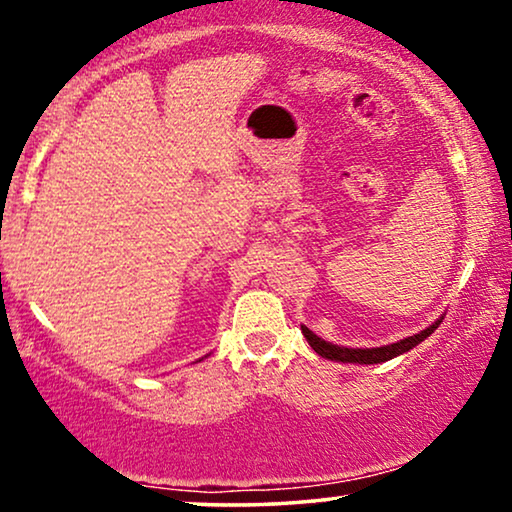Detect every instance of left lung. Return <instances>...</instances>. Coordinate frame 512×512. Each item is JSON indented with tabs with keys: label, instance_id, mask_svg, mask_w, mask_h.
<instances>
[{
	"label": "left lung",
	"instance_id": "8db88e82",
	"mask_svg": "<svg viewBox=\"0 0 512 512\" xmlns=\"http://www.w3.org/2000/svg\"><path fill=\"white\" fill-rule=\"evenodd\" d=\"M440 321H443V317L433 321L431 326H426L424 331L410 335V338L391 342V345L363 347V349L333 345V342H326L324 338H319V335H314L307 326H300V331H303V335L307 338V342H310V347L314 349V352H317L319 356H324V359L338 361V363H361V366H370V363H384L389 359H396V356H401L405 352H410L412 347H417L419 342H424L433 331H436V328L440 326Z\"/></svg>",
	"mask_w": 512,
	"mask_h": 512
}]
</instances>
